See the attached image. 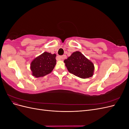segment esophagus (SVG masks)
<instances>
[{
	"mask_svg": "<svg viewBox=\"0 0 129 129\" xmlns=\"http://www.w3.org/2000/svg\"><path fill=\"white\" fill-rule=\"evenodd\" d=\"M60 58H61V60H63L64 59V58H66V55H62V56H59Z\"/></svg>",
	"mask_w": 129,
	"mask_h": 129,
	"instance_id": "esophagus-1",
	"label": "esophagus"
}]
</instances>
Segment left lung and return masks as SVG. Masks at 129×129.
I'll return each mask as SVG.
<instances>
[{"mask_svg":"<svg viewBox=\"0 0 129 129\" xmlns=\"http://www.w3.org/2000/svg\"><path fill=\"white\" fill-rule=\"evenodd\" d=\"M64 62L69 72L77 77L87 79L93 75L94 66L80 52H74Z\"/></svg>","mask_w":129,"mask_h":129,"instance_id":"left-lung-1","label":"left lung"}]
</instances>
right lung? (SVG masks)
<instances>
[{
	"instance_id": "1",
	"label": "right lung",
	"mask_w": 129,
	"mask_h": 129,
	"mask_svg": "<svg viewBox=\"0 0 129 129\" xmlns=\"http://www.w3.org/2000/svg\"><path fill=\"white\" fill-rule=\"evenodd\" d=\"M56 54L44 52L31 62L30 69L33 76H44L51 73L56 64Z\"/></svg>"
}]
</instances>
